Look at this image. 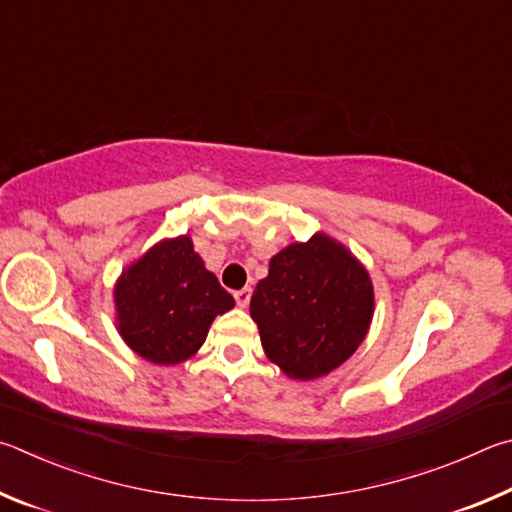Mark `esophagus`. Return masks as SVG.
<instances>
[{
  "mask_svg": "<svg viewBox=\"0 0 512 512\" xmlns=\"http://www.w3.org/2000/svg\"><path fill=\"white\" fill-rule=\"evenodd\" d=\"M233 299H236V303H238L240 308H247L249 301H251V288L236 290V292H233Z\"/></svg>",
  "mask_w": 512,
  "mask_h": 512,
  "instance_id": "esophagus-1",
  "label": "esophagus"
}]
</instances>
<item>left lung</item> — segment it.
I'll use <instances>...</instances> for the list:
<instances>
[{
  "label": "left lung",
  "mask_w": 512,
  "mask_h": 512,
  "mask_svg": "<svg viewBox=\"0 0 512 512\" xmlns=\"http://www.w3.org/2000/svg\"><path fill=\"white\" fill-rule=\"evenodd\" d=\"M249 312L267 357L294 380H315L344 364L364 342L373 285L342 245L315 236L272 258Z\"/></svg>",
  "instance_id": "obj_1"
}]
</instances>
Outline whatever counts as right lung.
Returning <instances> with one entry per match:
<instances>
[{"instance_id": "add662e5", "label": "right lung", "mask_w": 512, "mask_h": 512, "mask_svg": "<svg viewBox=\"0 0 512 512\" xmlns=\"http://www.w3.org/2000/svg\"><path fill=\"white\" fill-rule=\"evenodd\" d=\"M114 299L123 339L155 364L191 357L215 315L233 308V297L204 270L186 236L164 240L125 270Z\"/></svg>"}]
</instances>
